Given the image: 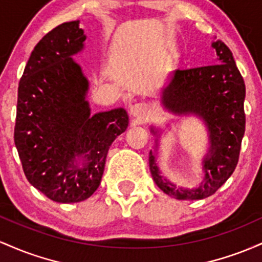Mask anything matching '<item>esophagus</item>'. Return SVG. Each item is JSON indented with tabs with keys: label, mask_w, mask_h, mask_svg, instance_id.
Returning a JSON list of instances; mask_svg holds the SVG:
<instances>
[{
	"label": "esophagus",
	"mask_w": 262,
	"mask_h": 262,
	"mask_svg": "<svg viewBox=\"0 0 262 262\" xmlns=\"http://www.w3.org/2000/svg\"><path fill=\"white\" fill-rule=\"evenodd\" d=\"M147 106L143 102H136L130 106V115L137 121H143L147 116Z\"/></svg>",
	"instance_id": "esophagus-1"
}]
</instances>
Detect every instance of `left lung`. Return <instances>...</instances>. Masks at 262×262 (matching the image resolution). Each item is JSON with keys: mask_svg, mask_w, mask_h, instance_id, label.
I'll return each instance as SVG.
<instances>
[{"mask_svg": "<svg viewBox=\"0 0 262 262\" xmlns=\"http://www.w3.org/2000/svg\"><path fill=\"white\" fill-rule=\"evenodd\" d=\"M216 52L214 64L174 70L169 83L161 92L164 110L177 116H196L208 131L209 147L202 160L204 172L198 187H177L168 181L157 166L158 141L162 130L151 126L156 146L149 151V170L162 192L181 201H198L216 192L233 174L239 161L245 132V84L233 58L222 40L211 43Z\"/></svg>", "mask_w": 262, "mask_h": 262, "instance_id": "left-lung-1", "label": "left lung"}]
</instances>
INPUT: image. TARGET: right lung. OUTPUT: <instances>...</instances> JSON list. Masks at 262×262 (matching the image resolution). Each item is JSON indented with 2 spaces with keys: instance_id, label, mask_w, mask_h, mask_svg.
Here are the masks:
<instances>
[{
  "instance_id": "1",
  "label": "right lung",
  "mask_w": 262,
  "mask_h": 262,
  "mask_svg": "<svg viewBox=\"0 0 262 262\" xmlns=\"http://www.w3.org/2000/svg\"><path fill=\"white\" fill-rule=\"evenodd\" d=\"M85 39L79 20L52 29L34 47L18 85L14 145L23 172L58 203L93 195L111 143L128 126L122 107L92 115L89 81L72 58Z\"/></svg>"
}]
</instances>
